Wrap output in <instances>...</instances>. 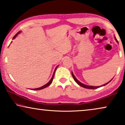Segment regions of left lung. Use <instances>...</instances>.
Masks as SVG:
<instances>
[{"instance_id":"8db88e82","label":"left lung","mask_w":125,"mask_h":125,"mask_svg":"<svg viewBox=\"0 0 125 125\" xmlns=\"http://www.w3.org/2000/svg\"><path fill=\"white\" fill-rule=\"evenodd\" d=\"M114 39H115V41L116 42H117L118 43V40H117V39H116V37L114 36ZM72 76H73V79L74 80V81L76 82L77 83V84H78L80 85V86H82V87H83V88H86V89H97V88H100V87H101V86H105L106 85H107V83H110V82L112 81V80H113V78L112 80H110V81H109L108 83H106L105 84H104V85H101V86H89V85H85V84H83V83H81V82H80L79 81H78V80L77 79V78H76V77L74 76V75L73 74V72H72Z\"/></svg>"}]
</instances>
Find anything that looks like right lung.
<instances>
[{"label": "right lung", "instance_id": "obj_1", "mask_svg": "<svg viewBox=\"0 0 125 125\" xmlns=\"http://www.w3.org/2000/svg\"><path fill=\"white\" fill-rule=\"evenodd\" d=\"M20 32H21V31H19V32H18V33H17L16 34V35H15L14 36H13V39H12L13 40V39H15V38H16L17 36H18V35H19V33H20ZM58 66H59V65H57V67H56V68H55V69H54V72H53V76H52V78H51V80L48 82V83H46L45 85H44V86H42V87H40V88H35V89H32L31 90H41V89H44V88H47V86H48L49 85H51V83H52V81H53V79L54 73H55V71H56V69H57V68L58 67Z\"/></svg>", "mask_w": 125, "mask_h": 125}]
</instances>
